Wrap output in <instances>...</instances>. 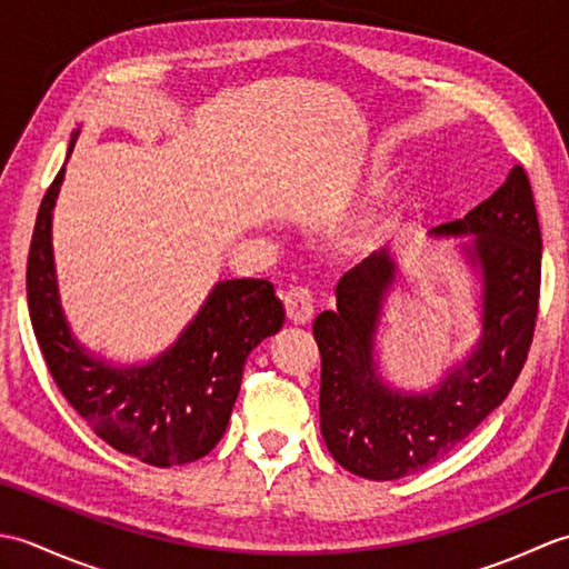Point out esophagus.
I'll use <instances>...</instances> for the list:
<instances>
[{
    "label": "esophagus",
    "mask_w": 569,
    "mask_h": 569,
    "mask_svg": "<svg viewBox=\"0 0 569 569\" xmlns=\"http://www.w3.org/2000/svg\"><path fill=\"white\" fill-rule=\"evenodd\" d=\"M283 306H286V316L293 325H306L312 320V312H316V300H312L310 291L303 286H293L288 288L283 296Z\"/></svg>",
    "instance_id": "obj_1"
}]
</instances>
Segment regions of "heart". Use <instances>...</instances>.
Listing matches in <instances>:
<instances>
[{
  "mask_svg": "<svg viewBox=\"0 0 569 569\" xmlns=\"http://www.w3.org/2000/svg\"><path fill=\"white\" fill-rule=\"evenodd\" d=\"M389 212L386 210H373L359 220L349 222L342 232V241L349 249H369L377 244L389 232Z\"/></svg>",
  "mask_w": 569,
  "mask_h": 569,
  "instance_id": "obj_1",
  "label": "heart"
}]
</instances>
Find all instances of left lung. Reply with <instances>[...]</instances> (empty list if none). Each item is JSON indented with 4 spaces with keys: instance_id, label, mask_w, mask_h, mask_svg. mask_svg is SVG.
<instances>
[{
    "instance_id": "8db88e82",
    "label": "left lung",
    "mask_w": 569,
    "mask_h": 569,
    "mask_svg": "<svg viewBox=\"0 0 569 569\" xmlns=\"http://www.w3.org/2000/svg\"><path fill=\"white\" fill-rule=\"evenodd\" d=\"M432 234H475L465 247L481 273V337L428 393L393 391L373 365V335L398 263L371 253L337 283V310L312 325L320 347V430L330 455L357 477L389 481L438 462L503 403L533 342L542 239L530 180L516 166L465 220Z\"/></svg>"
}]
</instances>
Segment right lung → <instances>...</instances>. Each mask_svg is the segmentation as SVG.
Here are the masks:
<instances>
[{
    "mask_svg": "<svg viewBox=\"0 0 569 569\" xmlns=\"http://www.w3.org/2000/svg\"><path fill=\"white\" fill-rule=\"evenodd\" d=\"M63 173L66 166L41 200L27 263L29 316L48 371L114 450L153 467L196 462L227 430L249 352L283 328L281 300L261 278L220 281L178 340L149 365L114 367L94 357L72 337L58 298L51 222Z\"/></svg>",
    "mask_w": 569,
    "mask_h": 569,
    "instance_id": "add662e5",
    "label": "right lung"
}]
</instances>
